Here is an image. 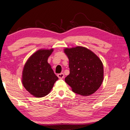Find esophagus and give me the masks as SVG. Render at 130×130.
Masks as SVG:
<instances>
[{
    "label": "esophagus",
    "mask_w": 130,
    "mask_h": 130,
    "mask_svg": "<svg viewBox=\"0 0 130 130\" xmlns=\"http://www.w3.org/2000/svg\"><path fill=\"white\" fill-rule=\"evenodd\" d=\"M57 76H58L59 79H63V78L64 77V75L63 73H60V74H57Z\"/></svg>",
    "instance_id": "1"
}]
</instances>
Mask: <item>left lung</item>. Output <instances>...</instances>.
I'll return each instance as SVG.
<instances>
[{
	"instance_id": "obj_1",
	"label": "left lung",
	"mask_w": 130,
	"mask_h": 130,
	"mask_svg": "<svg viewBox=\"0 0 130 130\" xmlns=\"http://www.w3.org/2000/svg\"><path fill=\"white\" fill-rule=\"evenodd\" d=\"M69 59L70 74L65 82L74 93L88 96L95 93L103 83L104 68L94 53L84 46L65 48Z\"/></svg>"
}]
</instances>
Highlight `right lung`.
Wrapping results in <instances>:
<instances>
[{
  "mask_svg": "<svg viewBox=\"0 0 130 130\" xmlns=\"http://www.w3.org/2000/svg\"><path fill=\"white\" fill-rule=\"evenodd\" d=\"M53 51V49L38 50L29 57L23 67L22 84L30 94L36 97L48 94L58 79L48 63Z\"/></svg>",
  "mask_w": 130,
  "mask_h": 130,
  "instance_id": "right-lung-1",
  "label": "right lung"
}]
</instances>
